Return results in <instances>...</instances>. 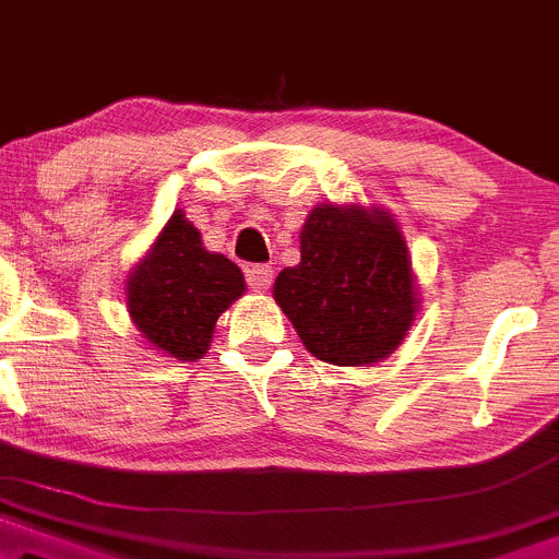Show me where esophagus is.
<instances>
[{
	"label": "esophagus",
	"mask_w": 559,
	"mask_h": 559,
	"mask_svg": "<svg viewBox=\"0 0 559 559\" xmlns=\"http://www.w3.org/2000/svg\"><path fill=\"white\" fill-rule=\"evenodd\" d=\"M274 282V269L266 266V263H255V266L247 269V285L252 290H269Z\"/></svg>",
	"instance_id": "1"
}]
</instances>
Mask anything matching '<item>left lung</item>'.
<instances>
[{"mask_svg":"<svg viewBox=\"0 0 559 559\" xmlns=\"http://www.w3.org/2000/svg\"><path fill=\"white\" fill-rule=\"evenodd\" d=\"M274 298L314 358L364 366L404 342L417 312L412 263L388 212L314 206L301 263L282 269Z\"/></svg>","mask_w":559,"mask_h":559,"instance_id":"left-lung-1","label":"left lung"}]
</instances>
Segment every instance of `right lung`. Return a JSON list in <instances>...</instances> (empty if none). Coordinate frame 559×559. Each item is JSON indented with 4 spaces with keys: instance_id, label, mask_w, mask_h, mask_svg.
Here are the masks:
<instances>
[{
    "instance_id": "1",
    "label": "right lung",
    "mask_w": 559,
    "mask_h": 559,
    "mask_svg": "<svg viewBox=\"0 0 559 559\" xmlns=\"http://www.w3.org/2000/svg\"><path fill=\"white\" fill-rule=\"evenodd\" d=\"M245 293L239 266L201 245L199 228L175 212L151 255L129 280V312L153 347L177 360L210 349L221 312Z\"/></svg>"
}]
</instances>
